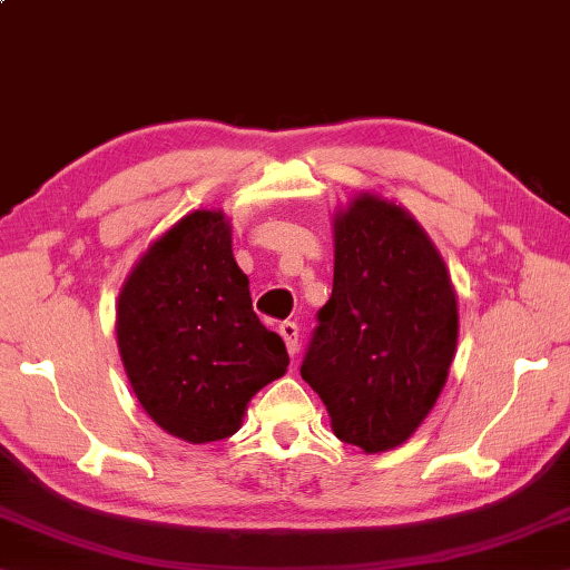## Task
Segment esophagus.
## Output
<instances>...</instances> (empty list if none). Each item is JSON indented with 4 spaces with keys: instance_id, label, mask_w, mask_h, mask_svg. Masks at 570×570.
<instances>
[{
    "instance_id": "esophagus-1",
    "label": "esophagus",
    "mask_w": 570,
    "mask_h": 570,
    "mask_svg": "<svg viewBox=\"0 0 570 570\" xmlns=\"http://www.w3.org/2000/svg\"><path fill=\"white\" fill-rule=\"evenodd\" d=\"M281 337L285 340V347L289 357H297V350H299V330L295 322H283L281 325Z\"/></svg>"
}]
</instances>
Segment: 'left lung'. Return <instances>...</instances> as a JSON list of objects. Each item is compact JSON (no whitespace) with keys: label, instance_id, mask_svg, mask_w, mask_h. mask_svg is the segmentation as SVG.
<instances>
[{"label":"left lung","instance_id":"1","mask_svg":"<svg viewBox=\"0 0 570 570\" xmlns=\"http://www.w3.org/2000/svg\"><path fill=\"white\" fill-rule=\"evenodd\" d=\"M332 230V295L299 374L337 439L382 454L416 432L444 390L459 340L456 293L426 230L380 193H354Z\"/></svg>","mask_w":570,"mask_h":570}]
</instances>
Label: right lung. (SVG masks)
<instances>
[{
    "label": "right lung",
    "mask_w": 570,
    "mask_h": 570,
    "mask_svg": "<svg viewBox=\"0 0 570 570\" xmlns=\"http://www.w3.org/2000/svg\"><path fill=\"white\" fill-rule=\"evenodd\" d=\"M116 342L146 414L188 444L238 432L248 402L289 364L253 313L230 218L216 208L186 213L138 257L118 293Z\"/></svg>",
    "instance_id": "add662e5"
}]
</instances>
